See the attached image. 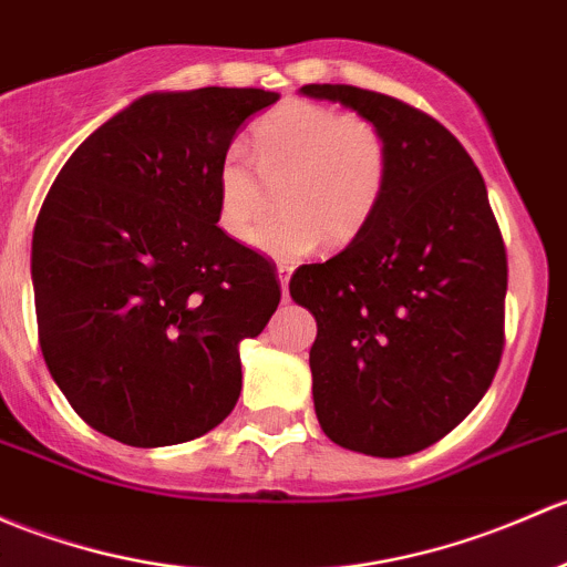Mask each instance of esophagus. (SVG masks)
Wrapping results in <instances>:
<instances>
[{"label":"esophagus","mask_w":567,"mask_h":567,"mask_svg":"<svg viewBox=\"0 0 567 567\" xmlns=\"http://www.w3.org/2000/svg\"><path fill=\"white\" fill-rule=\"evenodd\" d=\"M290 274H293V266H288V264H279L277 266V277H279V285H282V296H285V299H288Z\"/></svg>","instance_id":"34e87169"}]
</instances>
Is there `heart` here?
I'll return each instance as SVG.
<instances>
[{
    "mask_svg": "<svg viewBox=\"0 0 567 567\" xmlns=\"http://www.w3.org/2000/svg\"><path fill=\"white\" fill-rule=\"evenodd\" d=\"M255 152L230 141L217 165V225L247 241L274 204L282 212L252 241L293 260L320 241H353L378 214L391 178V146L378 122L329 105L290 100L252 130Z\"/></svg>",
    "mask_w": 567,
    "mask_h": 567,
    "instance_id": "heart-1",
    "label": "heart"
}]
</instances>
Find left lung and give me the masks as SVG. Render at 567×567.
Returning a JSON list of instances; mask_svg holds the SVG:
<instances>
[{"instance_id":"1","label":"left lung","mask_w":567,"mask_h":567,"mask_svg":"<svg viewBox=\"0 0 567 567\" xmlns=\"http://www.w3.org/2000/svg\"><path fill=\"white\" fill-rule=\"evenodd\" d=\"M380 124L391 178L378 214L290 296L318 320L315 413L337 445L410 456L484 399L505 344L508 258L473 157L437 118L369 89L307 83Z\"/></svg>"}]
</instances>
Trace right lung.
Returning <instances> with one entry per match:
<instances>
[{"instance_id":"add662e5","label":"right lung","mask_w":567,"mask_h":567,"mask_svg":"<svg viewBox=\"0 0 567 567\" xmlns=\"http://www.w3.org/2000/svg\"><path fill=\"white\" fill-rule=\"evenodd\" d=\"M266 89L154 92L94 130L32 236L38 339L75 413L135 449L200 437L241 393L238 344L277 309L264 255L217 225V165Z\"/></svg>"}]
</instances>
